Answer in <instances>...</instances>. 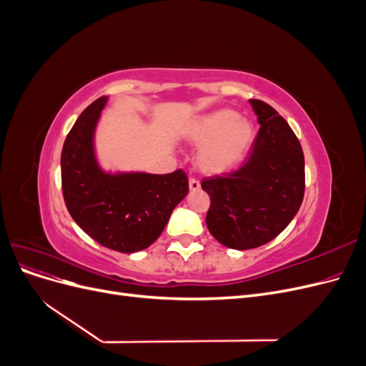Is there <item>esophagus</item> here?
<instances>
[{"label": "esophagus", "instance_id": "34e87169", "mask_svg": "<svg viewBox=\"0 0 366 366\" xmlns=\"http://www.w3.org/2000/svg\"><path fill=\"white\" fill-rule=\"evenodd\" d=\"M189 191H191V192L200 191V182L195 180V179H191V180H189Z\"/></svg>", "mask_w": 366, "mask_h": 366}]
</instances>
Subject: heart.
<instances>
[{"mask_svg": "<svg viewBox=\"0 0 366 366\" xmlns=\"http://www.w3.org/2000/svg\"><path fill=\"white\" fill-rule=\"evenodd\" d=\"M254 137L257 131L252 122L229 108L197 117L184 129V139L202 147L195 163L207 175H221L235 169L247 157Z\"/></svg>", "mask_w": 366, "mask_h": 366, "instance_id": "obj_1", "label": "heart"}]
</instances>
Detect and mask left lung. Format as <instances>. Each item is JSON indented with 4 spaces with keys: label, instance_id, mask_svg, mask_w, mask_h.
<instances>
[{
    "label": "left lung",
    "instance_id": "left-lung-1",
    "mask_svg": "<svg viewBox=\"0 0 366 366\" xmlns=\"http://www.w3.org/2000/svg\"><path fill=\"white\" fill-rule=\"evenodd\" d=\"M249 102L261 125L249 159L234 172L202 182L210 197L207 229L235 250L278 237L297 214L305 189L304 152L295 132L269 104Z\"/></svg>",
    "mask_w": 366,
    "mask_h": 366
}]
</instances>
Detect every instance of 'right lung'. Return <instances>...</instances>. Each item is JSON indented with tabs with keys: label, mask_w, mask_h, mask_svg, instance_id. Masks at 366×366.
Instances as JSON below:
<instances>
[{
	"label": "right lung",
	"mask_w": 366,
	"mask_h": 366,
	"mask_svg": "<svg viewBox=\"0 0 366 366\" xmlns=\"http://www.w3.org/2000/svg\"><path fill=\"white\" fill-rule=\"evenodd\" d=\"M108 97L77 117L61 154L62 192L71 218L99 244L122 253L149 247L175 206L189 191L182 169L171 174L105 171L97 160L94 136Z\"/></svg>",
	"instance_id": "right-lung-1"
}]
</instances>
